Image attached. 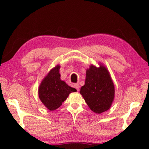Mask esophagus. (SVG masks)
<instances>
[{
	"label": "esophagus",
	"instance_id": "1",
	"mask_svg": "<svg viewBox=\"0 0 149 149\" xmlns=\"http://www.w3.org/2000/svg\"><path fill=\"white\" fill-rule=\"evenodd\" d=\"M74 87L76 88V90H77V91H79V88H80V86H79V84L78 83H77V84H74Z\"/></svg>",
	"mask_w": 149,
	"mask_h": 149
}]
</instances>
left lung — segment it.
I'll return each instance as SVG.
<instances>
[{"label": "left lung", "mask_w": 149, "mask_h": 149, "mask_svg": "<svg viewBox=\"0 0 149 149\" xmlns=\"http://www.w3.org/2000/svg\"><path fill=\"white\" fill-rule=\"evenodd\" d=\"M115 86L108 70L102 63L99 67L91 65L86 70L80 93L90 109L100 114L108 110L115 99Z\"/></svg>", "instance_id": "left-lung-1"}]
</instances>
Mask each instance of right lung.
I'll use <instances>...</instances> for the list:
<instances>
[{
  "mask_svg": "<svg viewBox=\"0 0 149 149\" xmlns=\"http://www.w3.org/2000/svg\"><path fill=\"white\" fill-rule=\"evenodd\" d=\"M59 69L60 65H58L50 70L43 79L38 88L41 102L50 111L59 108L70 93L77 91L61 80Z\"/></svg>",
  "mask_w": 149,
  "mask_h": 149,
  "instance_id": "right-lung-1",
  "label": "right lung"
}]
</instances>
